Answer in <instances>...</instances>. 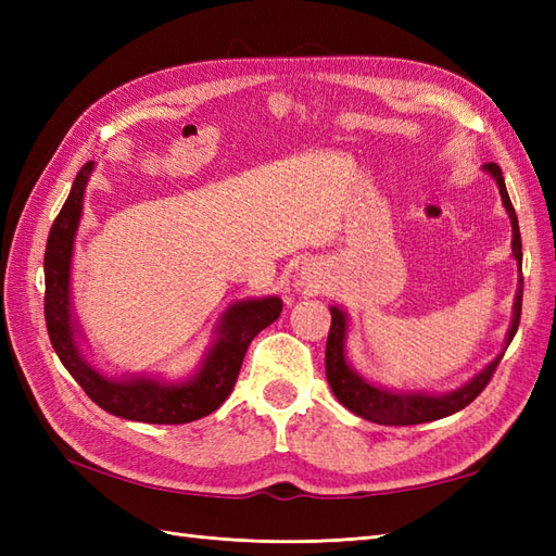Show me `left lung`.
<instances>
[{
  "label": "left lung",
  "instance_id": "left-lung-1",
  "mask_svg": "<svg viewBox=\"0 0 556 556\" xmlns=\"http://www.w3.org/2000/svg\"><path fill=\"white\" fill-rule=\"evenodd\" d=\"M485 169L494 181L500 186V195L502 203L506 207V215L511 219V253L518 263V269L523 265V253H521V231H518V219H516V210L509 200V193H506L504 186V176L500 164L488 162ZM521 303H523V275L518 277V289H516V301H514V320L509 332H506V346L511 344V339L516 337L518 323H521ZM332 313V327H329V337H327V351H325V370H327V382L332 387L334 396L344 404L351 413L356 416L377 422V425H418V422H430V420H440L452 416V413L466 408L470 401H473L482 389L488 387L492 380L494 370L504 356V351L494 358L490 365H485L473 380L466 382L464 387L454 389L448 394H416V392H392V389L384 387H375L370 382H365L363 377L351 368L346 361V351H344V341H346V329L349 320L346 313L339 311L337 305L329 308Z\"/></svg>",
  "mask_w": 556,
  "mask_h": 556
}]
</instances>
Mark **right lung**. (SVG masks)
<instances>
[{
  "mask_svg": "<svg viewBox=\"0 0 556 556\" xmlns=\"http://www.w3.org/2000/svg\"><path fill=\"white\" fill-rule=\"evenodd\" d=\"M96 162H86L76 174L64 207L52 224L45 248V323L59 361L100 408L126 420L152 425H181L217 410L239 377L251 341L281 313V299H248L233 303L222 315L217 337L193 377L164 382L157 377H122L112 380L98 372L83 356L71 313V255L78 231L83 193Z\"/></svg>",
  "mask_w": 556,
  "mask_h": 556,
  "instance_id": "right-lung-1",
  "label": "right lung"
}]
</instances>
